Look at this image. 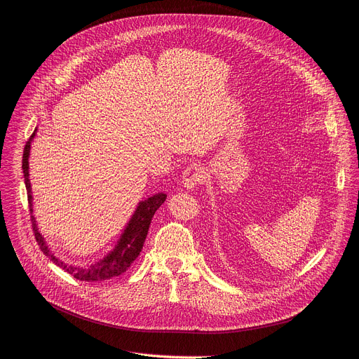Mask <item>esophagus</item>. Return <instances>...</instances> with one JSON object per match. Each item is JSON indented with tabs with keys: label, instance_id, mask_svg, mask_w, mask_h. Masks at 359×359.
Listing matches in <instances>:
<instances>
[{
	"label": "esophagus",
	"instance_id": "esophagus-1",
	"mask_svg": "<svg viewBox=\"0 0 359 359\" xmlns=\"http://www.w3.org/2000/svg\"><path fill=\"white\" fill-rule=\"evenodd\" d=\"M204 170L200 165H190L183 172V186L187 190H194L204 180Z\"/></svg>",
	"mask_w": 359,
	"mask_h": 359
}]
</instances>
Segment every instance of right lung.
<instances>
[{
  "label": "right lung",
  "mask_w": 359,
  "mask_h": 359,
  "mask_svg": "<svg viewBox=\"0 0 359 359\" xmlns=\"http://www.w3.org/2000/svg\"><path fill=\"white\" fill-rule=\"evenodd\" d=\"M35 134H36V130L32 134V137L29 138V141L27 142L25 149H24V156H22V170H24L31 212H34V208H32L34 197H32V189H31V182H29V152H31V142L35 138ZM165 200H166V194L158 193L152 197H148L144 201H140L137 210L134 211L131 219L128 221L121 236H119V240L116 241L115 247L108 254H105L102 258H100L97 262L90 264L86 268L67 265L63 261H60L59 258H56L55 254L46 245L45 238L39 232V228L36 225V219L34 215H31V221H32L34 233H35L39 248L42 250V252L46 257L50 258V261L53 264H56L57 266H60L63 271H66L67 273H70L72 276H74L79 280H84V282L108 280L111 278L123 275L126 271H128V268L140 257L144 243L147 240L152 217L156 212V210L162 205V203H165Z\"/></svg>",
  "instance_id": "right-lung-1"
}]
</instances>
